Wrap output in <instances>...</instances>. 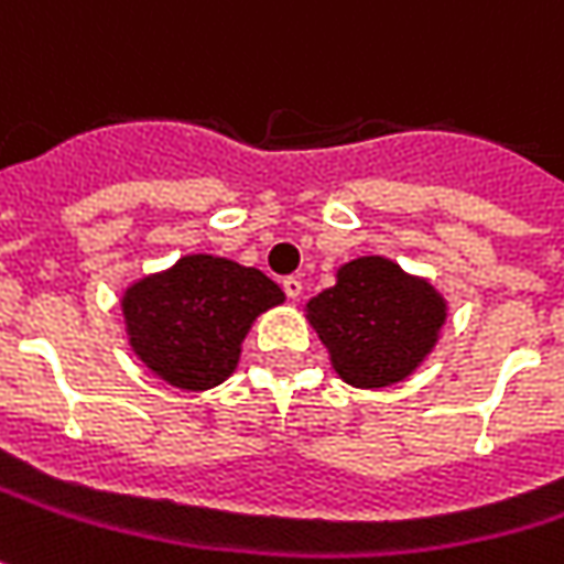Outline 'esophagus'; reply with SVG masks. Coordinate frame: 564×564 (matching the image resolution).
<instances>
[{"instance_id":"esophagus-1","label":"esophagus","mask_w":564,"mask_h":564,"mask_svg":"<svg viewBox=\"0 0 564 564\" xmlns=\"http://www.w3.org/2000/svg\"><path fill=\"white\" fill-rule=\"evenodd\" d=\"M283 293L290 296V300H300L302 293V281L296 274H290V278H283Z\"/></svg>"}]
</instances>
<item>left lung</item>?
<instances>
[{
	"label": "left lung",
	"mask_w": 564,
	"mask_h": 564,
	"mask_svg": "<svg viewBox=\"0 0 564 564\" xmlns=\"http://www.w3.org/2000/svg\"><path fill=\"white\" fill-rule=\"evenodd\" d=\"M308 318L343 380L387 387L412 375L434 349L446 305L393 262L356 259L343 264L337 286L308 302Z\"/></svg>",
	"instance_id": "1"
}]
</instances>
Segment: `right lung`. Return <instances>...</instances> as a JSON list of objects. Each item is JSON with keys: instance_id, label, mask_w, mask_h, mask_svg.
Listing matches in <instances>:
<instances>
[{"instance_id": "obj_1", "label": "right lung", "mask_w": 564, "mask_h": 564, "mask_svg": "<svg viewBox=\"0 0 564 564\" xmlns=\"http://www.w3.org/2000/svg\"><path fill=\"white\" fill-rule=\"evenodd\" d=\"M283 302L271 278L215 256H186L124 293L130 346L174 387L208 390L230 378L249 324Z\"/></svg>"}]
</instances>
